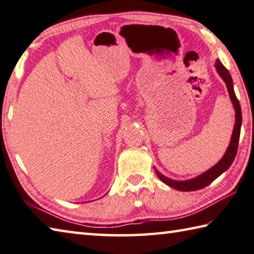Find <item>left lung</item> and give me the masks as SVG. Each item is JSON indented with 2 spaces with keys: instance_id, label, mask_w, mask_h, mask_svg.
I'll return each mask as SVG.
<instances>
[{
  "instance_id": "obj_1",
  "label": "left lung",
  "mask_w": 254,
  "mask_h": 254,
  "mask_svg": "<svg viewBox=\"0 0 254 254\" xmlns=\"http://www.w3.org/2000/svg\"><path fill=\"white\" fill-rule=\"evenodd\" d=\"M215 67L216 71H218L219 75L222 77V80L227 84V89L229 91L230 99L232 101L233 108L236 110V123H234L231 141H230V144L225 152L223 158L221 159L218 163H216L214 167H212L210 170H207L204 173H202L199 177L194 179L187 180V181H175V180H171L167 177H164L163 174H161L158 170H155L156 175H158L159 179L163 183L167 184V186L171 187L175 190L179 191H195L200 190V189H203L206 186H209L214 180L220 177L224 171L230 168V165L236 159L237 152H238V145H239V139H240V132H241V124H242V113H241V107H240L239 100L237 99L236 93H234L233 90V81L232 77L230 75L229 71L225 68L222 63L220 62V60H216L215 61Z\"/></svg>"
}]
</instances>
